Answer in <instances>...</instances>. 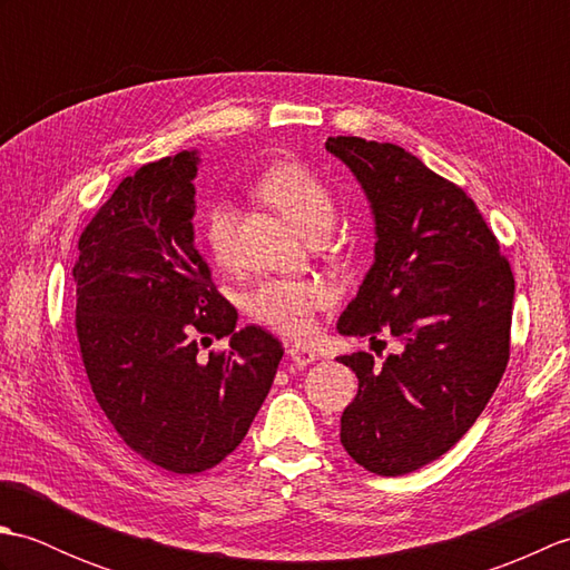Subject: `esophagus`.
<instances>
[{
    "mask_svg": "<svg viewBox=\"0 0 570 570\" xmlns=\"http://www.w3.org/2000/svg\"><path fill=\"white\" fill-rule=\"evenodd\" d=\"M288 360H292L296 367H308L311 362L318 360V355H316V350H311L306 345H292L288 347Z\"/></svg>",
    "mask_w": 570,
    "mask_h": 570,
    "instance_id": "esophagus-1",
    "label": "esophagus"
}]
</instances>
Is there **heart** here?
Returning <instances> with one entry per match:
<instances>
[{"label":"heart","mask_w":570,"mask_h":570,"mask_svg":"<svg viewBox=\"0 0 570 570\" xmlns=\"http://www.w3.org/2000/svg\"><path fill=\"white\" fill-rule=\"evenodd\" d=\"M259 196L294 223L301 233H328L335 217V196L328 184L301 161H278L259 174ZM205 242L213 259L227 266L235 252L233 205L215 200L205 210ZM331 288L308 278H266L242 296L247 316L286 337H306L316 328V313L331 304Z\"/></svg>","instance_id":"b5f03b06"}]
</instances>
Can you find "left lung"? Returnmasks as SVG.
Segmentation results:
<instances>
[{"instance_id":"1","label":"left lung","mask_w":570,"mask_h":570,"mask_svg":"<svg viewBox=\"0 0 570 570\" xmlns=\"http://www.w3.org/2000/svg\"><path fill=\"white\" fill-rule=\"evenodd\" d=\"M325 149L357 176L377 223L374 264L337 331L402 345L382 365L341 357L360 382L341 443L374 475H406L451 451L498 390L514 274L468 193L414 154L360 137H328Z\"/></svg>"}]
</instances>
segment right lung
<instances>
[{"label": "right lung", "instance_id": "obj_1", "mask_svg": "<svg viewBox=\"0 0 570 570\" xmlns=\"http://www.w3.org/2000/svg\"><path fill=\"white\" fill-rule=\"evenodd\" d=\"M198 159L141 166L82 229L76 333L105 416L131 451L178 475L215 468L245 439L284 347L259 325L235 331L193 245ZM230 335L227 351L199 345Z\"/></svg>", "mask_w": 570, "mask_h": 570}]
</instances>
